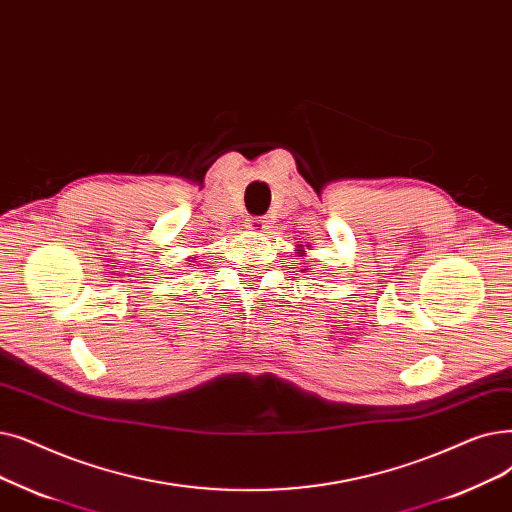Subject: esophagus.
Masks as SVG:
<instances>
[{"instance_id": "1", "label": "esophagus", "mask_w": 512, "mask_h": 512, "mask_svg": "<svg viewBox=\"0 0 512 512\" xmlns=\"http://www.w3.org/2000/svg\"><path fill=\"white\" fill-rule=\"evenodd\" d=\"M244 228H247L251 234H263L265 230H268V221H265L263 217H249L247 221H244Z\"/></svg>"}]
</instances>
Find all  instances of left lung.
<instances>
[{"instance_id": "1", "label": "left lung", "mask_w": 512, "mask_h": 512, "mask_svg": "<svg viewBox=\"0 0 512 512\" xmlns=\"http://www.w3.org/2000/svg\"><path fill=\"white\" fill-rule=\"evenodd\" d=\"M307 247H309V244H307ZM297 253H299V257H305L307 253H305V249H303V244H297V249H295Z\"/></svg>"}]
</instances>
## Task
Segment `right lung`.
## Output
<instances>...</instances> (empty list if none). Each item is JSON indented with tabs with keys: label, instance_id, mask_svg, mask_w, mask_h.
I'll use <instances>...</instances> for the list:
<instances>
[{
	"label": "right lung",
	"instance_id": "right-lung-1",
	"mask_svg": "<svg viewBox=\"0 0 512 512\" xmlns=\"http://www.w3.org/2000/svg\"><path fill=\"white\" fill-rule=\"evenodd\" d=\"M190 261H194V257H190ZM192 265V263H190Z\"/></svg>",
	"mask_w": 512,
	"mask_h": 512
}]
</instances>
